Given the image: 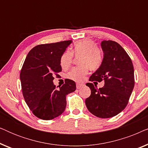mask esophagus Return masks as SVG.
Instances as JSON below:
<instances>
[{
	"mask_svg": "<svg viewBox=\"0 0 148 148\" xmlns=\"http://www.w3.org/2000/svg\"><path fill=\"white\" fill-rule=\"evenodd\" d=\"M83 86L82 84H77L76 85V87H77V89H80Z\"/></svg>",
	"mask_w": 148,
	"mask_h": 148,
	"instance_id": "34e87169",
	"label": "esophagus"
}]
</instances>
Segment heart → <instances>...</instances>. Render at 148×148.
Returning <instances> with one entry per match:
<instances>
[{"mask_svg":"<svg viewBox=\"0 0 148 148\" xmlns=\"http://www.w3.org/2000/svg\"><path fill=\"white\" fill-rule=\"evenodd\" d=\"M75 56H80L79 64L80 66L75 67L66 75L69 79L76 82H81L84 80L85 76L90 69L95 71L100 67L103 60V56L101 50L96 47V44L92 40L84 39L76 42L73 46L72 52L66 50L60 58V64L63 69H66L71 66L73 61V54Z\"/></svg>","mask_w":148,"mask_h":148,"instance_id":"obj_1","label":"heart"}]
</instances>
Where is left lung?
<instances>
[{
    "instance_id": "1",
    "label": "left lung",
    "mask_w": 148,
    "mask_h": 148,
    "mask_svg": "<svg viewBox=\"0 0 148 148\" xmlns=\"http://www.w3.org/2000/svg\"><path fill=\"white\" fill-rule=\"evenodd\" d=\"M104 53L100 67L90 81H104V86L97 89L92 83L86 86L91 95L86 105L90 112L99 118L116 116L124 110L134 88V69L130 57L120 44L112 40L101 42Z\"/></svg>"
}]
</instances>
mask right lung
Returning a JSON list of instances; mask_svg holds the SVG:
<instances>
[{
	"instance_id": "obj_1",
	"label": "right lung",
	"mask_w": 148,
	"mask_h": 148,
	"mask_svg": "<svg viewBox=\"0 0 148 148\" xmlns=\"http://www.w3.org/2000/svg\"><path fill=\"white\" fill-rule=\"evenodd\" d=\"M71 42L40 44L26 56L20 73L22 92L28 107L39 119L52 120L60 116L65 110L66 96L76 90L75 83L68 79L58 89L53 84L54 75L62 71L60 56Z\"/></svg>"
}]
</instances>
